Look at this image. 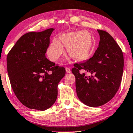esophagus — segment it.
Returning <instances> with one entry per match:
<instances>
[{"mask_svg":"<svg viewBox=\"0 0 133 133\" xmlns=\"http://www.w3.org/2000/svg\"><path fill=\"white\" fill-rule=\"evenodd\" d=\"M65 71H66V72L68 74H70V72H71V71H70V69L69 68H65Z\"/></svg>","mask_w":133,"mask_h":133,"instance_id":"34e87169","label":"esophagus"}]
</instances>
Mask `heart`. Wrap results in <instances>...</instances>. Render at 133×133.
Listing matches in <instances>:
<instances>
[{"label":"heart","mask_w":133,"mask_h":133,"mask_svg":"<svg viewBox=\"0 0 133 133\" xmlns=\"http://www.w3.org/2000/svg\"><path fill=\"white\" fill-rule=\"evenodd\" d=\"M67 45V52L74 59L82 61L89 57L93 47L91 35L88 31H71L59 36V40L54 39L47 49V55L55 61L63 54V45Z\"/></svg>","instance_id":"heart-1"}]
</instances>
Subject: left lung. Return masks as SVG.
Masks as SVG:
<instances>
[{
    "instance_id": "8db88e82",
    "label": "left lung",
    "mask_w": 133,
    "mask_h": 133,
    "mask_svg": "<svg viewBox=\"0 0 133 133\" xmlns=\"http://www.w3.org/2000/svg\"><path fill=\"white\" fill-rule=\"evenodd\" d=\"M97 31L100 42L92 57L75 64L72 69L77 96L90 107L105 105L114 97L121 83L124 65L123 53L114 38L107 31ZM80 70L91 75L80 74Z\"/></svg>"
}]
</instances>
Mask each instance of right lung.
Listing matches in <instances>:
<instances>
[{
    "mask_svg": "<svg viewBox=\"0 0 133 133\" xmlns=\"http://www.w3.org/2000/svg\"><path fill=\"white\" fill-rule=\"evenodd\" d=\"M54 28L30 32L17 40L6 58L12 89L23 105L45 111L54 105L58 85L64 77L63 67L55 65L45 56Z\"/></svg>",
    "mask_w": 133,
    "mask_h": 133,
    "instance_id": "obj_1",
    "label": "right lung"
}]
</instances>
